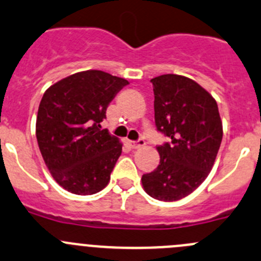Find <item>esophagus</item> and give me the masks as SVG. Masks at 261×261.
Masks as SVG:
<instances>
[{
	"label": "esophagus",
	"instance_id": "esophagus-1",
	"mask_svg": "<svg viewBox=\"0 0 261 261\" xmlns=\"http://www.w3.org/2000/svg\"><path fill=\"white\" fill-rule=\"evenodd\" d=\"M128 145L133 149H139L141 148V146L145 145V140H144V139H139L138 141H128Z\"/></svg>",
	"mask_w": 261,
	"mask_h": 261
}]
</instances>
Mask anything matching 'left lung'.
<instances>
[{
    "label": "left lung",
    "mask_w": 261,
    "mask_h": 261,
    "mask_svg": "<svg viewBox=\"0 0 261 261\" xmlns=\"http://www.w3.org/2000/svg\"><path fill=\"white\" fill-rule=\"evenodd\" d=\"M150 82L156 130L171 141L156 146L158 167L141 182L151 198L176 201L208 177L223 136L221 116L216 99L189 77L166 74Z\"/></svg>",
    "instance_id": "obj_1"
}]
</instances>
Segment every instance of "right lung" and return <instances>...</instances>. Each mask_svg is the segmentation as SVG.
Returning <instances> with one entry per match:
<instances>
[{
	"instance_id": "add662e5",
	"label": "right lung",
	"mask_w": 261,
	"mask_h": 261,
	"mask_svg": "<svg viewBox=\"0 0 261 261\" xmlns=\"http://www.w3.org/2000/svg\"><path fill=\"white\" fill-rule=\"evenodd\" d=\"M128 84L99 70L67 76L48 88L38 108V146L60 186L93 195L108 185L122 144L100 122L113 98Z\"/></svg>"
}]
</instances>
